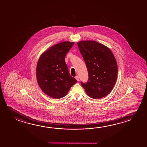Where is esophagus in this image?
Wrapping results in <instances>:
<instances>
[{
  "mask_svg": "<svg viewBox=\"0 0 147 147\" xmlns=\"http://www.w3.org/2000/svg\"><path fill=\"white\" fill-rule=\"evenodd\" d=\"M75 78L76 79L77 81H79L80 80H79V77H78V76H75Z\"/></svg>",
  "mask_w": 147,
  "mask_h": 147,
  "instance_id": "1",
  "label": "esophagus"
}]
</instances>
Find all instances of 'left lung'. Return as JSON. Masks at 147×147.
I'll list each match as a JSON object with an SVG mask.
<instances>
[{
  "mask_svg": "<svg viewBox=\"0 0 147 147\" xmlns=\"http://www.w3.org/2000/svg\"><path fill=\"white\" fill-rule=\"evenodd\" d=\"M77 45L87 66L89 78L81 82L92 98H101L112 91L117 77L118 67L110 49L95 41H82Z\"/></svg>",
  "mask_w": 147,
  "mask_h": 147,
  "instance_id": "obj_1",
  "label": "left lung"
}]
</instances>
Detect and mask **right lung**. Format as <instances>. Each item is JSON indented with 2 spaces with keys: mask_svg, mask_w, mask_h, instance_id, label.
Masks as SVG:
<instances>
[{
  "mask_svg": "<svg viewBox=\"0 0 147 147\" xmlns=\"http://www.w3.org/2000/svg\"><path fill=\"white\" fill-rule=\"evenodd\" d=\"M74 42L65 41L46 51L39 59L36 78L42 91L53 98L65 96L77 80L71 76L65 62L66 54Z\"/></svg>",
  "mask_w": 147,
  "mask_h": 147,
  "instance_id": "add662e5",
  "label": "right lung"
}]
</instances>
